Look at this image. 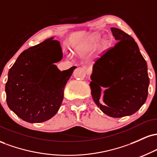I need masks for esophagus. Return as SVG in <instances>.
<instances>
[{
	"mask_svg": "<svg viewBox=\"0 0 157 157\" xmlns=\"http://www.w3.org/2000/svg\"><path fill=\"white\" fill-rule=\"evenodd\" d=\"M86 74H87L88 75H91V73H92V68L91 67H89L86 68Z\"/></svg>",
	"mask_w": 157,
	"mask_h": 157,
	"instance_id": "obj_1",
	"label": "esophagus"
}]
</instances>
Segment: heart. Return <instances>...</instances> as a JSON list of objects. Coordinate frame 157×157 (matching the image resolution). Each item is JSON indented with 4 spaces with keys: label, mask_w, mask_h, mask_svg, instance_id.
Returning a JSON list of instances; mask_svg holds the SVG:
<instances>
[{
    "label": "heart",
    "mask_w": 157,
    "mask_h": 157,
    "mask_svg": "<svg viewBox=\"0 0 157 157\" xmlns=\"http://www.w3.org/2000/svg\"><path fill=\"white\" fill-rule=\"evenodd\" d=\"M101 34L99 33V32H94L92 35H90L87 41V44L86 45V48L88 50H93L96 48V46L98 44L99 41L101 39ZM110 45V40L109 39L105 38L103 39L102 40V42L100 43V48L102 50H105L106 48L109 47Z\"/></svg>",
    "instance_id": "obj_1"
}]
</instances>
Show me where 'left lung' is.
<instances>
[{
  "instance_id": "obj_1",
  "label": "left lung",
  "mask_w": 157,
  "mask_h": 157,
  "mask_svg": "<svg viewBox=\"0 0 157 157\" xmlns=\"http://www.w3.org/2000/svg\"><path fill=\"white\" fill-rule=\"evenodd\" d=\"M118 42L95 60L90 86L94 101L103 113L111 117L128 116L145 103L148 92L149 77L146 61L132 37L117 28H111ZM104 101H98L101 87Z\"/></svg>"
}]
</instances>
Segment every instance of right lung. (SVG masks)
Instances as JSON below:
<instances>
[{
	"label": "right lung",
	"mask_w": 157,
	"mask_h": 157,
	"mask_svg": "<svg viewBox=\"0 0 157 157\" xmlns=\"http://www.w3.org/2000/svg\"><path fill=\"white\" fill-rule=\"evenodd\" d=\"M62 57L60 43L52 37L23 51L10 69L7 105L23 120L45 122L57 112L65 86L77 68L60 71L54 63Z\"/></svg>",
	"instance_id": "add662e5"
}]
</instances>
